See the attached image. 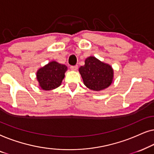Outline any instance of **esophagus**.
<instances>
[{
    "label": "esophagus",
    "mask_w": 154,
    "mask_h": 154,
    "mask_svg": "<svg viewBox=\"0 0 154 154\" xmlns=\"http://www.w3.org/2000/svg\"><path fill=\"white\" fill-rule=\"evenodd\" d=\"M70 69L73 71H75L78 69V65H74V66H71Z\"/></svg>",
    "instance_id": "1"
}]
</instances>
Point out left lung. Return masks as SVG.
<instances>
[{"mask_svg": "<svg viewBox=\"0 0 154 154\" xmlns=\"http://www.w3.org/2000/svg\"><path fill=\"white\" fill-rule=\"evenodd\" d=\"M84 84L89 89L100 91L112 83L113 71L110 65L104 64L94 57H89L85 65L79 68Z\"/></svg>", "mask_w": 154, "mask_h": 154, "instance_id": "1", "label": "left lung"}]
</instances>
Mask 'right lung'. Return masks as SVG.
<instances>
[{
  "instance_id": "right-lung-1",
  "label": "right lung",
  "mask_w": 154,
  "mask_h": 154,
  "mask_svg": "<svg viewBox=\"0 0 154 154\" xmlns=\"http://www.w3.org/2000/svg\"><path fill=\"white\" fill-rule=\"evenodd\" d=\"M66 70L67 66L64 64L57 62H50L38 71L37 79L39 85L45 90L55 89L62 83Z\"/></svg>"
}]
</instances>
